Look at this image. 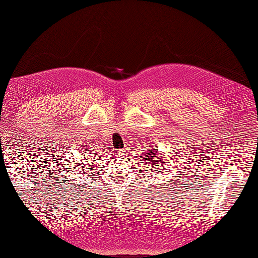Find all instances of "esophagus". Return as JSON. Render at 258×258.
I'll list each match as a JSON object with an SVG mask.
<instances>
[{"label": "esophagus", "instance_id": "1", "mask_svg": "<svg viewBox=\"0 0 258 258\" xmlns=\"http://www.w3.org/2000/svg\"><path fill=\"white\" fill-rule=\"evenodd\" d=\"M125 155H127V149H118V150H115V156L123 158Z\"/></svg>", "mask_w": 258, "mask_h": 258}]
</instances>
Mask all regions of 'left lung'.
I'll return each mask as SVG.
<instances>
[{"instance_id":"left-lung-1","label":"left lung","mask_w":258,"mask_h":258,"mask_svg":"<svg viewBox=\"0 0 258 258\" xmlns=\"http://www.w3.org/2000/svg\"><path fill=\"white\" fill-rule=\"evenodd\" d=\"M140 158L143 159V163H146V164H148V165H149V164L152 165V167H153L154 169H155L154 166L158 167L159 164L163 166L162 163L165 162V160H160V158H163V157H158L156 152H153V153L147 152V154H145V157L140 156Z\"/></svg>"}]
</instances>
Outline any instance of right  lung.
<instances>
[{
    "label": "right lung",
    "mask_w": 258,
    "mask_h": 258,
    "mask_svg": "<svg viewBox=\"0 0 258 258\" xmlns=\"http://www.w3.org/2000/svg\"><path fill=\"white\" fill-rule=\"evenodd\" d=\"M84 160L85 159H83V162H84ZM87 160H90V159H87ZM80 165H81V163H79V165H77V166H80ZM84 166H85V165H84Z\"/></svg>",
    "instance_id": "1"
}]
</instances>
